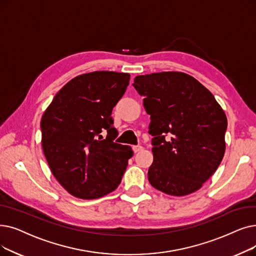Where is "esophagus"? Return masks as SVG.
I'll list each match as a JSON object with an SVG mask.
<instances>
[{"label": "esophagus", "instance_id": "1", "mask_svg": "<svg viewBox=\"0 0 256 256\" xmlns=\"http://www.w3.org/2000/svg\"><path fill=\"white\" fill-rule=\"evenodd\" d=\"M132 150H134L135 152H141L143 150V148L140 146H132Z\"/></svg>", "mask_w": 256, "mask_h": 256}]
</instances>
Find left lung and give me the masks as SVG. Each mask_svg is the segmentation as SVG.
Here are the masks:
<instances>
[{
    "label": "left lung",
    "instance_id": "left-lung-1",
    "mask_svg": "<svg viewBox=\"0 0 256 256\" xmlns=\"http://www.w3.org/2000/svg\"><path fill=\"white\" fill-rule=\"evenodd\" d=\"M134 82L150 115V185L174 196L198 190L224 157V110L208 88L183 72L138 75Z\"/></svg>",
    "mask_w": 256,
    "mask_h": 256
}]
</instances>
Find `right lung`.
<instances>
[{
  "mask_svg": "<svg viewBox=\"0 0 256 256\" xmlns=\"http://www.w3.org/2000/svg\"><path fill=\"white\" fill-rule=\"evenodd\" d=\"M130 76L113 71L76 76L42 116L44 154L55 179L75 198L93 200L115 190L134 154L130 146L114 142L118 132L110 116Z\"/></svg>",
  "mask_w": 256,
  "mask_h": 256,
  "instance_id": "add662e5",
  "label": "right lung"
}]
</instances>
